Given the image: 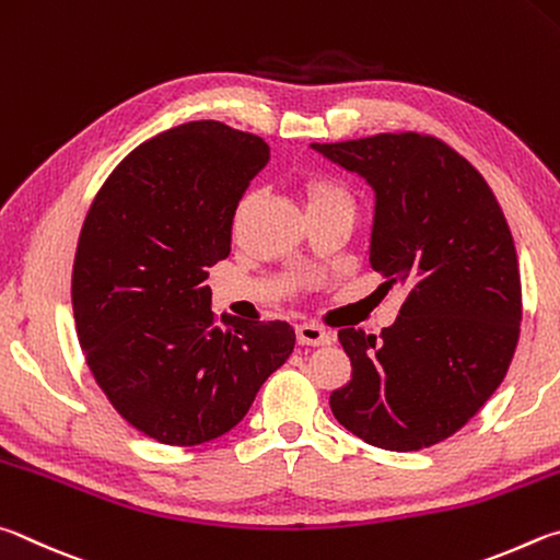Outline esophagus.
<instances>
[{
    "label": "esophagus",
    "instance_id": "esophagus-1",
    "mask_svg": "<svg viewBox=\"0 0 560 560\" xmlns=\"http://www.w3.org/2000/svg\"><path fill=\"white\" fill-rule=\"evenodd\" d=\"M295 335L300 345H307V347H319V345H329L331 337L327 329H322L319 325H312V322H305V325H298L295 327Z\"/></svg>",
    "mask_w": 560,
    "mask_h": 560
}]
</instances>
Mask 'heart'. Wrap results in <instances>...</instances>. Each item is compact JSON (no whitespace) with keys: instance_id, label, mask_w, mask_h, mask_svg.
Returning <instances> with one entry per match:
<instances>
[{"instance_id":"b5f03b06","label":"heart","mask_w":560,"mask_h":560,"mask_svg":"<svg viewBox=\"0 0 560 560\" xmlns=\"http://www.w3.org/2000/svg\"><path fill=\"white\" fill-rule=\"evenodd\" d=\"M302 194H305L307 213L325 211V209H354V196H351L349 186L329 174H312L302 184ZM250 196H243L233 211V225H238L248 209Z\"/></svg>"}]
</instances>
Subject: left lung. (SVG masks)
Returning a JSON list of instances; mask_svg holds the SVG:
<instances>
[{
	"label": "left lung",
	"mask_w": 560,
	"mask_h": 560,
	"mask_svg": "<svg viewBox=\"0 0 560 560\" xmlns=\"http://www.w3.org/2000/svg\"><path fill=\"white\" fill-rule=\"evenodd\" d=\"M376 191L371 268L406 300L381 337L339 329L351 381L331 413L396 453L455 435L502 384L522 325L512 231L485 176L433 135L312 144Z\"/></svg>",
	"instance_id": "obj_1"
}]
</instances>
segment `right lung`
I'll use <instances>...</instances> for the list:
<instances>
[{
  "mask_svg": "<svg viewBox=\"0 0 560 560\" xmlns=\"http://www.w3.org/2000/svg\"><path fill=\"white\" fill-rule=\"evenodd\" d=\"M268 160L258 135L186 122L135 147L88 209L71 278L78 341L113 408L156 443L229 433L295 347L288 322L221 326L206 285Z\"/></svg>",
  "mask_w": 560,
  "mask_h": 560,
  "instance_id": "1",
  "label": "right lung"
}]
</instances>
